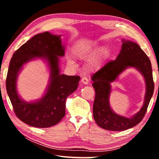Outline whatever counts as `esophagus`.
<instances>
[{
    "label": "esophagus",
    "instance_id": "obj_1",
    "mask_svg": "<svg viewBox=\"0 0 159 159\" xmlns=\"http://www.w3.org/2000/svg\"><path fill=\"white\" fill-rule=\"evenodd\" d=\"M88 82H89V80H88V79L86 77H83L81 79V83H83V84H88Z\"/></svg>",
    "mask_w": 159,
    "mask_h": 159
}]
</instances>
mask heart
<instances>
[{
	"label": "heart",
	"mask_w": 159,
	"mask_h": 159,
	"mask_svg": "<svg viewBox=\"0 0 159 159\" xmlns=\"http://www.w3.org/2000/svg\"><path fill=\"white\" fill-rule=\"evenodd\" d=\"M98 45L95 42L80 43L74 47V52L78 57L82 60H85L90 57L95 52ZM107 54L105 48H101L91 57L87 62V68L90 71H95L100 69L103 65V62ZM70 64H74L72 60H69Z\"/></svg>",
	"instance_id": "b5f03b06"
}]
</instances>
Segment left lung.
Here are the masks:
<instances>
[{
	"label": "left lung",
	"mask_w": 159,
	"mask_h": 159,
	"mask_svg": "<svg viewBox=\"0 0 159 159\" xmlns=\"http://www.w3.org/2000/svg\"><path fill=\"white\" fill-rule=\"evenodd\" d=\"M122 43L121 50L116 59L107 63L92 77L93 87L95 91L93 118L99 127L107 130H125L138 125L146 114L154 90L152 64L149 57L136 43L123 39ZM129 67H133L140 72L146 84L143 106L130 118L116 114L109 104L111 83Z\"/></svg>",
	"instance_id": "8db88e82"
}]
</instances>
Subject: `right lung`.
Masks as SVG:
<instances>
[{
  "label": "right lung",
  "instance_id": "1",
  "mask_svg": "<svg viewBox=\"0 0 159 159\" xmlns=\"http://www.w3.org/2000/svg\"><path fill=\"white\" fill-rule=\"evenodd\" d=\"M61 36L50 32L37 34L13 54L6 78V90L18 118L29 125L48 128L65 116L66 99L77 89L80 76L60 74V57L64 55ZM36 58L46 61L50 69L47 92L36 101L28 102L18 95L16 80L23 65Z\"/></svg>",
  "mask_w": 159,
  "mask_h": 159
}]
</instances>
